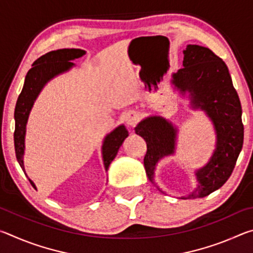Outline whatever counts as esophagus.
Returning <instances> with one entry per match:
<instances>
[{"instance_id": "1", "label": "esophagus", "mask_w": 253, "mask_h": 253, "mask_svg": "<svg viewBox=\"0 0 253 253\" xmlns=\"http://www.w3.org/2000/svg\"><path fill=\"white\" fill-rule=\"evenodd\" d=\"M138 118H139V116L136 111L129 110L125 114V122L127 125H129V126H135V124L138 122Z\"/></svg>"}]
</instances>
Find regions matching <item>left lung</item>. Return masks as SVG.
<instances>
[{
	"label": "left lung",
	"instance_id": "obj_1",
	"mask_svg": "<svg viewBox=\"0 0 253 253\" xmlns=\"http://www.w3.org/2000/svg\"><path fill=\"white\" fill-rule=\"evenodd\" d=\"M183 53V68L172 75V84L181 96L187 93L192 109L204 111L216 135L212 156L194 172L196 187L181 198L199 199L219 190L232 173L243 145L242 108L223 60L196 44H188ZM135 132L146 140L145 170L149 181L156 184V165L175 154L178 129L168 119L149 116L137 124Z\"/></svg>",
	"mask_w": 253,
	"mask_h": 253
}]
</instances>
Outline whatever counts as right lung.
I'll return each instance as SVG.
<instances>
[{
    "label": "right lung",
    "mask_w": 253,
    "mask_h": 253,
    "mask_svg": "<svg viewBox=\"0 0 253 253\" xmlns=\"http://www.w3.org/2000/svg\"><path fill=\"white\" fill-rule=\"evenodd\" d=\"M85 54L84 50L81 49H59L55 51H50L37 59L33 62L32 68L28 71L25 76L24 84L18 98L14 110V121H15V130H14V148L15 155L21 169H23L24 174V149H25V132H27V123L29 115L37 100L38 96L40 95L44 85L52 80L54 77L69 71L75 63L71 62L72 60L81 58ZM128 136V130L125 125H119L115 128L113 131L107 134L104 138L101 146L102 162H104L105 169L107 172L110 163L116 157L119 147L122 146L124 140ZM30 183L34 188L36 184L29 178Z\"/></svg>",
    "instance_id": "right-lung-1"
}]
</instances>
